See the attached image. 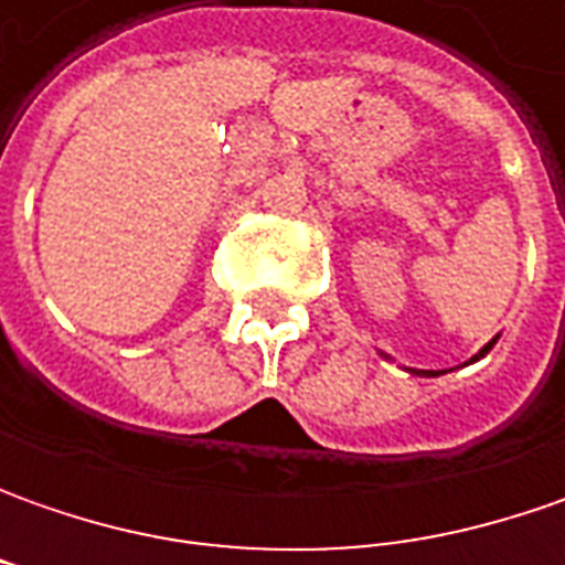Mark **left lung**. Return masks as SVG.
Wrapping results in <instances>:
<instances>
[{
	"instance_id": "left-lung-1",
	"label": "left lung",
	"mask_w": 565,
	"mask_h": 565,
	"mask_svg": "<svg viewBox=\"0 0 565 565\" xmlns=\"http://www.w3.org/2000/svg\"><path fill=\"white\" fill-rule=\"evenodd\" d=\"M493 342H497V337L490 339L488 345H484V349H481V352H478V355H475V359H471V361L484 359L490 349H493ZM380 355H383V352H380ZM383 359H386V355H383ZM471 361H468V364H471ZM408 371H412V374H418V377H440V374H446V371H415V367H408Z\"/></svg>"
}]
</instances>
